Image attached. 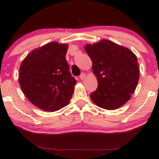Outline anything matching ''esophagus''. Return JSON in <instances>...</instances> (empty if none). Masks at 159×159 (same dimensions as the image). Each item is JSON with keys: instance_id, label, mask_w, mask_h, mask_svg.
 <instances>
[{"instance_id": "34e87169", "label": "esophagus", "mask_w": 159, "mask_h": 159, "mask_svg": "<svg viewBox=\"0 0 159 159\" xmlns=\"http://www.w3.org/2000/svg\"><path fill=\"white\" fill-rule=\"evenodd\" d=\"M85 76H86L85 74H84V73H82L80 75V80H83V79H85Z\"/></svg>"}]
</instances>
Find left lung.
Segmentation results:
<instances>
[{
	"label": "left lung",
	"mask_w": 159,
	"mask_h": 159,
	"mask_svg": "<svg viewBox=\"0 0 159 159\" xmlns=\"http://www.w3.org/2000/svg\"><path fill=\"white\" fill-rule=\"evenodd\" d=\"M98 81L90 94L100 108L115 110L127 102L137 87L140 71L137 57L129 48L107 39L85 45Z\"/></svg>",
	"instance_id": "1"
}]
</instances>
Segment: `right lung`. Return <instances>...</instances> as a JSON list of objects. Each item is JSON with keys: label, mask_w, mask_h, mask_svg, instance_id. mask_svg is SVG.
I'll use <instances>...</instances> for the list:
<instances>
[{"label": "right lung", "mask_w": 159, "mask_h": 159, "mask_svg": "<svg viewBox=\"0 0 159 159\" xmlns=\"http://www.w3.org/2000/svg\"><path fill=\"white\" fill-rule=\"evenodd\" d=\"M68 46L56 42L33 50L23 60L19 82L27 99L37 107L53 112L67 106L76 80L66 60Z\"/></svg>", "instance_id": "obj_1"}]
</instances>
